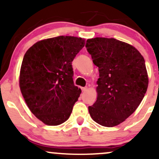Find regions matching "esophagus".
<instances>
[{
	"instance_id": "1",
	"label": "esophagus",
	"mask_w": 159,
	"mask_h": 159,
	"mask_svg": "<svg viewBox=\"0 0 159 159\" xmlns=\"http://www.w3.org/2000/svg\"><path fill=\"white\" fill-rule=\"evenodd\" d=\"M81 90L82 92H85L86 90V87H81Z\"/></svg>"
}]
</instances>
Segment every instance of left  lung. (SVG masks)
Returning <instances> with one entry per match:
<instances>
[{
  "mask_svg": "<svg viewBox=\"0 0 159 159\" xmlns=\"http://www.w3.org/2000/svg\"><path fill=\"white\" fill-rule=\"evenodd\" d=\"M85 46L99 71L97 100L88 107L90 116L105 127L117 125L144 97L148 86L145 61L135 48L114 38L89 39Z\"/></svg>",
  "mask_w": 159,
  "mask_h": 159,
  "instance_id": "8db88e82",
  "label": "left lung"
}]
</instances>
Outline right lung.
Segmentation results:
<instances>
[{
  "mask_svg": "<svg viewBox=\"0 0 159 159\" xmlns=\"http://www.w3.org/2000/svg\"><path fill=\"white\" fill-rule=\"evenodd\" d=\"M85 41L59 36L37 42L26 51L20 87L28 107L39 120L58 125L70 117L81 90L73 83L72 61Z\"/></svg>",
  "mask_w": 159,
  "mask_h": 159,
  "instance_id": "right-lung-1",
  "label": "right lung"
}]
</instances>
